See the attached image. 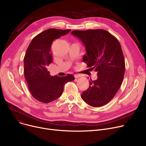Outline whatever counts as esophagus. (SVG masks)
Masks as SVG:
<instances>
[{"instance_id": "esophagus-1", "label": "esophagus", "mask_w": 146, "mask_h": 146, "mask_svg": "<svg viewBox=\"0 0 146 146\" xmlns=\"http://www.w3.org/2000/svg\"><path fill=\"white\" fill-rule=\"evenodd\" d=\"M74 76L75 78H78L81 77V75H80V74H74Z\"/></svg>"}]
</instances>
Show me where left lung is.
I'll return each mask as SVG.
<instances>
[{
	"label": "left lung",
	"mask_w": 146,
	"mask_h": 146,
	"mask_svg": "<svg viewBox=\"0 0 146 146\" xmlns=\"http://www.w3.org/2000/svg\"><path fill=\"white\" fill-rule=\"evenodd\" d=\"M85 47L83 61L97 72L98 78L89 81V88L81 95L93 107L108 104L121 87L125 73V60L119 42L104 29L73 31Z\"/></svg>",
	"instance_id": "obj_1"
}]
</instances>
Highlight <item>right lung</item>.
<instances>
[{
  "instance_id": "obj_1",
  "label": "right lung",
  "mask_w": 146,
  "mask_h": 146,
  "mask_svg": "<svg viewBox=\"0 0 146 146\" xmlns=\"http://www.w3.org/2000/svg\"><path fill=\"white\" fill-rule=\"evenodd\" d=\"M71 29L50 28L35 36L27 50L24 60V75L32 96L38 101L49 103L62 95L64 86L74 80L68 74L64 77L51 76L47 67L52 62L50 52L52 41L67 34Z\"/></svg>"
}]
</instances>
